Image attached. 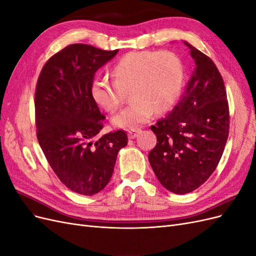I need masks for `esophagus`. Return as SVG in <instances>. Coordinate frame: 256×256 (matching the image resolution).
I'll return each mask as SVG.
<instances>
[{"instance_id":"1","label":"esophagus","mask_w":256,"mask_h":256,"mask_svg":"<svg viewBox=\"0 0 256 256\" xmlns=\"http://www.w3.org/2000/svg\"><path fill=\"white\" fill-rule=\"evenodd\" d=\"M138 134H140V129L129 130V131H128V138H136Z\"/></svg>"}]
</instances>
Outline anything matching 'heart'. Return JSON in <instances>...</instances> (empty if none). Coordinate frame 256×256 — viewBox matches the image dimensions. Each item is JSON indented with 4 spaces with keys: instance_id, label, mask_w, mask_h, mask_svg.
Listing matches in <instances>:
<instances>
[{
    "instance_id": "b5f03b06",
    "label": "heart",
    "mask_w": 256,
    "mask_h": 256,
    "mask_svg": "<svg viewBox=\"0 0 256 256\" xmlns=\"http://www.w3.org/2000/svg\"><path fill=\"white\" fill-rule=\"evenodd\" d=\"M114 81L97 76L90 84V95L102 110L114 113L131 90L134 102L112 118L115 127L136 129L148 122L154 111L172 109L184 85V64L172 51H132L113 67Z\"/></svg>"
}]
</instances>
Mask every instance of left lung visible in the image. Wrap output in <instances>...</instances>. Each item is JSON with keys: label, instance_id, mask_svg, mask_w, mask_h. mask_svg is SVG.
Listing matches in <instances>:
<instances>
[{"label": "left lung", "instance_id": "8db88e82", "mask_svg": "<svg viewBox=\"0 0 256 256\" xmlns=\"http://www.w3.org/2000/svg\"><path fill=\"white\" fill-rule=\"evenodd\" d=\"M193 58L191 76L174 109L150 129L157 145L148 160L166 189L184 194L214 173L226 147L230 112L222 76L214 62L184 42Z\"/></svg>", "mask_w": 256, "mask_h": 256}]
</instances>
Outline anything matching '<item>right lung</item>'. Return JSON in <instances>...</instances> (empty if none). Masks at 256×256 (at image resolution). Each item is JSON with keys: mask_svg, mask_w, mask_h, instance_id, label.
<instances>
[{"mask_svg": "<svg viewBox=\"0 0 256 256\" xmlns=\"http://www.w3.org/2000/svg\"><path fill=\"white\" fill-rule=\"evenodd\" d=\"M118 52L69 44L47 60L37 81L38 142L60 180L79 194L92 196L106 187L120 150L127 145L125 130L99 136L106 118L90 95L96 72Z\"/></svg>", "mask_w": 256, "mask_h": 256, "instance_id": "right-lung-1", "label": "right lung"}]
</instances>
